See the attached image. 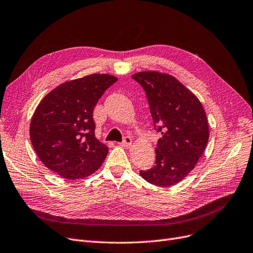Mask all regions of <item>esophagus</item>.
<instances>
[{
	"label": "esophagus",
	"mask_w": 253,
	"mask_h": 253,
	"mask_svg": "<svg viewBox=\"0 0 253 253\" xmlns=\"http://www.w3.org/2000/svg\"><path fill=\"white\" fill-rule=\"evenodd\" d=\"M131 144H132V139L130 136H125L124 139H123V142L120 143V145L123 146V147H130V146H131Z\"/></svg>",
	"instance_id": "34e87169"
}]
</instances>
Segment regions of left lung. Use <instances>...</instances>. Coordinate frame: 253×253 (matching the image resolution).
<instances>
[{"instance_id": "obj_1", "label": "left lung", "mask_w": 253, "mask_h": 253, "mask_svg": "<svg viewBox=\"0 0 253 253\" xmlns=\"http://www.w3.org/2000/svg\"><path fill=\"white\" fill-rule=\"evenodd\" d=\"M132 78L145 89L154 127L162 132L155 165L139 174L151 184L169 188L189 175L207 148V114L199 99L172 75L149 71Z\"/></svg>"}]
</instances>
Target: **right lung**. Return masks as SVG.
<instances>
[{"mask_svg":"<svg viewBox=\"0 0 253 253\" xmlns=\"http://www.w3.org/2000/svg\"><path fill=\"white\" fill-rule=\"evenodd\" d=\"M118 80L108 74L65 81L36 107L30 139L41 162L61 178L82 179L104 162L108 147L95 136L92 112L104 91Z\"/></svg>","mask_w":253,"mask_h":253,"instance_id":"right-lung-1","label":"right lung"}]
</instances>
